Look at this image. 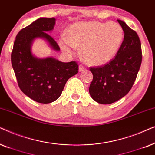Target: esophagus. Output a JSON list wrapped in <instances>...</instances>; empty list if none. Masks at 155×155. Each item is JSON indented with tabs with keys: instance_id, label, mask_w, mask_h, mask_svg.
I'll list each match as a JSON object with an SVG mask.
<instances>
[{
	"instance_id": "34e87169",
	"label": "esophagus",
	"mask_w": 155,
	"mask_h": 155,
	"mask_svg": "<svg viewBox=\"0 0 155 155\" xmlns=\"http://www.w3.org/2000/svg\"><path fill=\"white\" fill-rule=\"evenodd\" d=\"M86 68H85V67H84V65H82V64H80L79 65V71H84V69H85Z\"/></svg>"
}]
</instances>
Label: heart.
<instances>
[{
  "mask_svg": "<svg viewBox=\"0 0 155 155\" xmlns=\"http://www.w3.org/2000/svg\"><path fill=\"white\" fill-rule=\"evenodd\" d=\"M123 37L122 27L115 22H80L68 29L67 37L59 40V45L69 54H75L76 47H81L84 61L89 65L100 66L114 58Z\"/></svg>",
  "mask_w": 155,
  "mask_h": 155,
  "instance_id": "1",
  "label": "heart"
}]
</instances>
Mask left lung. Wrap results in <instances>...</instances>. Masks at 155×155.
Returning a JSON list of instances; mask_svg holds the SVG:
<instances>
[{"label": "left lung", "instance_id": "8db88e82", "mask_svg": "<svg viewBox=\"0 0 155 155\" xmlns=\"http://www.w3.org/2000/svg\"><path fill=\"white\" fill-rule=\"evenodd\" d=\"M117 22L124 32V39L115 58L103 66L90 67L94 77L89 93L99 104H112L128 94L141 66V42L137 32L122 20Z\"/></svg>", "mask_w": 155, "mask_h": 155}]
</instances>
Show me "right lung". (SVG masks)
Masks as SVG:
<instances>
[{
    "label": "right lung",
    "instance_id": "obj_1",
    "mask_svg": "<svg viewBox=\"0 0 155 155\" xmlns=\"http://www.w3.org/2000/svg\"><path fill=\"white\" fill-rule=\"evenodd\" d=\"M55 18H39L18 33L11 52V63L20 90L40 104H49L61 96L67 80L78 73L75 61L64 63L52 57L38 59L31 52V45L37 38L48 41L55 50L58 44L47 32L52 30Z\"/></svg>",
    "mask_w": 155,
    "mask_h": 155
}]
</instances>
